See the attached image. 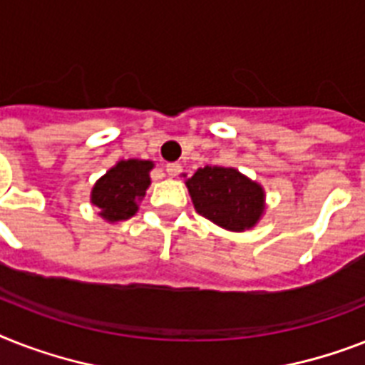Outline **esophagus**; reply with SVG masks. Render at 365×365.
I'll return each mask as SVG.
<instances>
[{
	"mask_svg": "<svg viewBox=\"0 0 365 365\" xmlns=\"http://www.w3.org/2000/svg\"><path fill=\"white\" fill-rule=\"evenodd\" d=\"M165 168H167L168 176H178V174L182 173V165L180 163H168Z\"/></svg>",
	"mask_w": 365,
	"mask_h": 365,
	"instance_id": "1",
	"label": "esophagus"
}]
</instances>
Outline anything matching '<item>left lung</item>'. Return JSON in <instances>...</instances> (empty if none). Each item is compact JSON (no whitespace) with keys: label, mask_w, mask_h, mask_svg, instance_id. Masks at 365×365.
<instances>
[{"label":"left lung","mask_w":365,"mask_h":365,"mask_svg":"<svg viewBox=\"0 0 365 365\" xmlns=\"http://www.w3.org/2000/svg\"><path fill=\"white\" fill-rule=\"evenodd\" d=\"M185 185L195 210L232 232L250 230L264 213V189L236 168H198Z\"/></svg>","instance_id":"1"}]
</instances>
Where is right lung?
<instances>
[{"label":"right lung","mask_w":365,"mask_h":365,"mask_svg":"<svg viewBox=\"0 0 365 365\" xmlns=\"http://www.w3.org/2000/svg\"><path fill=\"white\" fill-rule=\"evenodd\" d=\"M152 161L127 159L115 163L105 176H101L91 189V204L101 210V217L110 223L133 217L152 183Z\"/></svg>","instance_id":"1"}]
</instances>
